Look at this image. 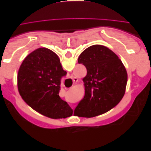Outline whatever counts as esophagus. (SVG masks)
<instances>
[{"mask_svg": "<svg viewBox=\"0 0 151 151\" xmlns=\"http://www.w3.org/2000/svg\"><path fill=\"white\" fill-rule=\"evenodd\" d=\"M73 81L74 82V83H76V82H77V81H78V79H77V78H76V77H74V78L72 79Z\"/></svg>", "mask_w": 151, "mask_h": 151, "instance_id": "esophagus-1", "label": "esophagus"}]
</instances>
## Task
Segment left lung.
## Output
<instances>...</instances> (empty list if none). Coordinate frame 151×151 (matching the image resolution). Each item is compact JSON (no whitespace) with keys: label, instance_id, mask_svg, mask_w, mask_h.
<instances>
[{"label":"left lung","instance_id":"obj_1","mask_svg":"<svg viewBox=\"0 0 151 151\" xmlns=\"http://www.w3.org/2000/svg\"><path fill=\"white\" fill-rule=\"evenodd\" d=\"M87 69L83 79L85 86L84 98L75 108L74 115L91 118L108 111L124 96L127 73L116 55L103 45L86 48L78 58Z\"/></svg>","mask_w":151,"mask_h":151}]
</instances>
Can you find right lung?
I'll use <instances>...</instances> for the list:
<instances>
[{
	"label": "right lung",
	"mask_w": 151,
	"mask_h": 151,
	"mask_svg": "<svg viewBox=\"0 0 151 151\" xmlns=\"http://www.w3.org/2000/svg\"><path fill=\"white\" fill-rule=\"evenodd\" d=\"M67 72L52 50L41 48L29 53L17 74V88L24 101L35 111L58 119L72 115L69 105L59 96L62 77Z\"/></svg>",
	"instance_id": "add662e5"
}]
</instances>
